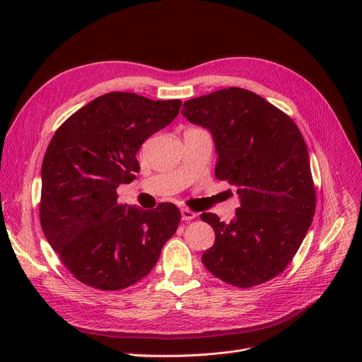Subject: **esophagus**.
Segmentation results:
<instances>
[{"label": "esophagus", "instance_id": "obj_1", "mask_svg": "<svg viewBox=\"0 0 362 362\" xmlns=\"http://www.w3.org/2000/svg\"><path fill=\"white\" fill-rule=\"evenodd\" d=\"M194 217H196V213L189 210V208H182V210H181V218H182V221L190 222V221H193Z\"/></svg>", "mask_w": 362, "mask_h": 362}]
</instances>
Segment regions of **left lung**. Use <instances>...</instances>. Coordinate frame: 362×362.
<instances>
[{
  "instance_id": "left-lung-1",
  "label": "left lung",
  "mask_w": 362,
  "mask_h": 362,
  "mask_svg": "<svg viewBox=\"0 0 362 362\" xmlns=\"http://www.w3.org/2000/svg\"><path fill=\"white\" fill-rule=\"evenodd\" d=\"M181 113L211 133L216 178L237 189L240 206L231 222L201 218L216 234L204 252L208 272L249 288L286 269L308 233L315 190L305 140L293 120L264 98L229 87L185 101Z\"/></svg>"
}]
</instances>
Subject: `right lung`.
I'll list each match as a JSON object with an SVG mask.
<instances>
[{
	"instance_id": "1",
	"label": "right lung",
	"mask_w": 362,
	"mask_h": 362,
	"mask_svg": "<svg viewBox=\"0 0 362 362\" xmlns=\"http://www.w3.org/2000/svg\"><path fill=\"white\" fill-rule=\"evenodd\" d=\"M180 100L131 92L95 98L64 122L42 163L40 223L63 264L86 286L122 290L157 264L181 213L119 205L116 189L140 170L141 144L177 117Z\"/></svg>"
}]
</instances>
